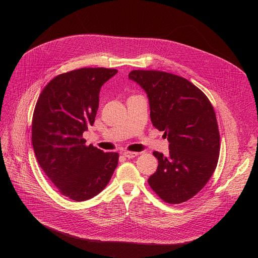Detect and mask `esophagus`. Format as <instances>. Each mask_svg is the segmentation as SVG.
Segmentation results:
<instances>
[{
	"instance_id": "esophagus-1",
	"label": "esophagus",
	"mask_w": 258,
	"mask_h": 258,
	"mask_svg": "<svg viewBox=\"0 0 258 258\" xmlns=\"http://www.w3.org/2000/svg\"><path fill=\"white\" fill-rule=\"evenodd\" d=\"M138 155H139V154H138V153H136V152H128V151L123 152V156H124V157H126V158H128V159L137 157Z\"/></svg>"
}]
</instances>
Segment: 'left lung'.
Instances as JSON below:
<instances>
[{"mask_svg":"<svg viewBox=\"0 0 258 258\" xmlns=\"http://www.w3.org/2000/svg\"><path fill=\"white\" fill-rule=\"evenodd\" d=\"M128 78L146 92L153 125L163 131L169 154L154 152L158 168L147 180L160 199L180 204L194 198L215 170L220 132L206 95L184 77L163 71L133 70Z\"/></svg>","mask_w":258,"mask_h":258,"instance_id":"obj_1","label":"left lung"}]
</instances>
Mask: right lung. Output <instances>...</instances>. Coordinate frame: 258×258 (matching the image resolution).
<instances>
[{
    "mask_svg": "<svg viewBox=\"0 0 258 258\" xmlns=\"http://www.w3.org/2000/svg\"><path fill=\"white\" fill-rule=\"evenodd\" d=\"M118 71L81 68L54 77L44 88L32 117L36 160L58 191L83 202L97 196L118 165V153L86 145L83 134L93 125L102 85Z\"/></svg>",
    "mask_w": 258,
    "mask_h": 258,
    "instance_id": "obj_1",
    "label": "right lung"
}]
</instances>
